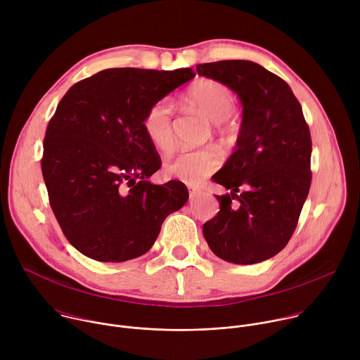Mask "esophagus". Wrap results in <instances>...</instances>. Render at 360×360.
<instances>
[{"label": "esophagus", "instance_id": "1", "mask_svg": "<svg viewBox=\"0 0 360 360\" xmlns=\"http://www.w3.org/2000/svg\"><path fill=\"white\" fill-rule=\"evenodd\" d=\"M200 195V191H198V189H191L189 191V198L193 200L195 198H198Z\"/></svg>", "mask_w": 360, "mask_h": 360}]
</instances>
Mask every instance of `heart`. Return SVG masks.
<instances>
[{
	"label": "heart",
	"instance_id": "obj_1",
	"mask_svg": "<svg viewBox=\"0 0 360 360\" xmlns=\"http://www.w3.org/2000/svg\"><path fill=\"white\" fill-rule=\"evenodd\" d=\"M186 101L199 108L218 127H222L233 114V92L215 79H199L186 91ZM143 132L149 142L161 152H168L174 141V105L167 98L160 99L148 108L142 121ZM221 153L214 148L181 150L169 164L171 175L188 185H199L221 167Z\"/></svg>",
	"mask_w": 360,
	"mask_h": 360
}]
</instances>
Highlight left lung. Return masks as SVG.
<instances>
[{"label":"left lung","instance_id":"1","mask_svg":"<svg viewBox=\"0 0 360 360\" xmlns=\"http://www.w3.org/2000/svg\"><path fill=\"white\" fill-rule=\"evenodd\" d=\"M196 71L235 91L243 107L235 152L212 176L229 192L215 195L219 212L203 236L226 262L259 264L296 229L312 181L311 131L290 86L262 65L226 60Z\"/></svg>","mask_w":360,"mask_h":360}]
</instances>
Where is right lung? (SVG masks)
Wrapping results in <instances>:
<instances>
[{"label": "right lung", "mask_w": 360, "mask_h": 360, "mask_svg": "<svg viewBox=\"0 0 360 360\" xmlns=\"http://www.w3.org/2000/svg\"><path fill=\"white\" fill-rule=\"evenodd\" d=\"M195 77L191 68H110L74 84L46 127L42 176L68 242L99 262L146 253L189 193L153 185L162 162L143 132L148 108Z\"/></svg>", "instance_id": "right-lung-1"}]
</instances>
